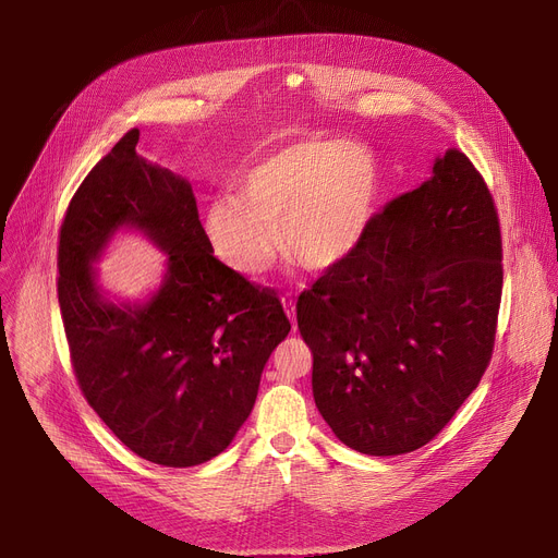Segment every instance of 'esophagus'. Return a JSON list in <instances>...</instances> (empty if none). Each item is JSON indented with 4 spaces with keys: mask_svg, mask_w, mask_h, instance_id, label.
<instances>
[{
    "mask_svg": "<svg viewBox=\"0 0 558 558\" xmlns=\"http://www.w3.org/2000/svg\"><path fill=\"white\" fill-rule=\"evenodd\" d=\"M282 307H284V312H287V316H289V320L295 329V301L291 299V295H282Z\"/></svg>",
    "mask_w": 558,
    "mask_h": 558,
    "instance_id": "34e87169",
    "label": "esophagus"
}]
</instances>
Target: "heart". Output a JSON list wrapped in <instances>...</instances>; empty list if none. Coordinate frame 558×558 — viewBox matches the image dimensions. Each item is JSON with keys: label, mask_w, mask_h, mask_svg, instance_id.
<instances>
[{"label": "heart", "mask_w": 558, "mask_h": 558, "mask_svg": "<svg viewBox=\"0 0 558 558\" xmlns=\"http://www.w3.org/2000/svg\"><path fill=\"white\" fill-rule=\"evenodd\" d=\"M377 157L352 141L310 138L265 155L204 213L213 251L242 276H263L282 251L310 271L343 265L379 206ZM281 238H277V233Z\"/></svg>", "instance_id": "obj_1"}]
</instances>
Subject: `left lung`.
Wrapping results in <instances>:
<instances>
[{
    "label": "left lung",
    "mask_w": 558,
    "mask_h": 558,
    "mask_svg": "<svg viewBox=\"0 0 558 558\" xmlns=\"http://www.w3.org/2000/svg\"><path fill=\"white\" fill-rule=\"evenodd\" d=\"M500 295L494 197L469 157L449 150L295 303L333 435L365 456L428 444L485 375Z\"/></svg>",
    "instance_id": "8db88e82"
}]
</instances>
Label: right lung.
Masks as SVG:
<instances>
[{
	"label": "right lung",
	"mask_w": 558,
	"mask_h": 558,
	"mask_svg": "<svg viewBox=\"0 0 558 558\" xmlns=\"http://www.w3.org/2000/svg\"><path fill=\"white\" fill-rule=\"evenodd\" d=\"M130 130L71 197L58 235V303L87 403L130 451L185 469L219 456L253 411L265 363L291 329L271 287L213 255L193 185L147 163ZM121 226L169 253L143 306L104 301L93 259Z\"/></svg>",
	"instance_id": "obj_1"
}]
</instances>
